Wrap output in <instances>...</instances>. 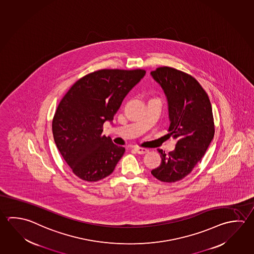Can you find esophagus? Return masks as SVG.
I'll use <instances>...</instances> for the list:
<instances>
[{"instance_id":"esophagus-1","label":"esophagus","mask_w":254,"mask_h":254,"mask_svg":"<svg viewBox=\"0 0 254 254\" xmlns=\"http://www.w3.org/2000/svg\"><path fill=\"white\" fill-rule=\"evenodd\" d=\"M134 150H135V152L138 153V154H145V153L148 152V148H139V147H135L134 148Z\"/></svg>"}]
</instances>
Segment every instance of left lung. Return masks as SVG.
Segmentation results:
<instances>
[{"mask_svg":"<svg viewBox=\"0 0 254 254\" xmlns=\"http://www.w3.org/2000/svg\"><path fill=\"white\" fill-rule=\"evenodd\" d=\"M150 74L167 98L168 130L177 139L176 148L168 154L157 149L161 164L151 174L164 183H176L192 171L214 138L212 107L208 94L189 74L166 66Z\"/></svg>","mask_w":254,"mask_h":254,"instance_id":"8db88e82","label":"left lung"}]
</instances>
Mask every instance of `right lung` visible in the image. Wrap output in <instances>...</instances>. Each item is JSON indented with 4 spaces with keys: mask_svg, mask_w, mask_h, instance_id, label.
Segmentation results:
<instances>
[{
    "mask_svg": "<svg viewBox=\"0 0 254 254\" xmlns=\"http://www.w3.org/2000/svg\"><path fill=\"white\" fill-rule=\"evenodd\" d=\"M145 69H99L79 78L61 100L52 123L61 155L75 176L97 182L110 176L125 148L102 135Z\"/></svg>",
    "mask_w": 254,
    "mask_h": 254,
    "instance_id": "obj_1",
    "label": "right lung"
}]
</instances>
